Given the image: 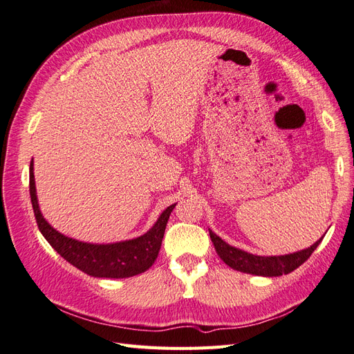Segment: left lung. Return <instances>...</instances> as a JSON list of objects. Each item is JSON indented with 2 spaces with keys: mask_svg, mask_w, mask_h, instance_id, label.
I'll list each match as a JSON object with an SVG mask.
<instances>
[{
  "mask_svg": "<svg viewBox=\"0 0 354 354\" xmlns=\"http://www.w3.org/2000/svg\"><path fill=\"white\" fill-rule=\"evenodd\" d=\"M211 241L216 246V251L220 255V259L230 266L232 269L239 270L243 273L257 274V276H282L291 273L297 267L301 266L312 252L317 248V245L322 242L324 238H320L316 243H313L310 248L298 251L294 254L288 255H279V257H260L252 255L245 251H241L238 248H233L229 243L224 242L221 238H218L216 233L209 230Z\"/></svg>",
  "mask_w": 354,
  "mask_h": 354,
  "instance_id": "8db88e82",
  "label": "left lung"
}]
</instances>
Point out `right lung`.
Segmentation results:
<instances>
[{"label":"right lung","instance_id":"1","mask_svg":"<svg viewBox=\"0 0 354 354\" xmlns=\"http://www.w3.org/2000/svg\"><path fill=\"white\" fill-rule=\"evenodd\" d=\"M29 194L38 229L53 248L81 272L94 277H113V279L140 274L155 263L160 243H162L169 214L176 207V203L169 205L160 214L155 226L140 238L118 243L95 245L68 238L53 229L44 220L38 208L34 164L32 162L29 167Z\"/></svg>","mask_w":354,"mask_h":354}]
</instances>
